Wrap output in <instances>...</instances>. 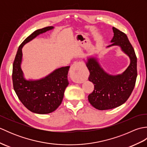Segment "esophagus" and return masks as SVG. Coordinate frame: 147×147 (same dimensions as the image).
Returning <instances> with one entry per match:
<instances>
[{"label": "esophagus", "mask_w": 147, "mask_h": 147, "mask_svg": "<svg viewBox=\"0 0 147 147\" xmlns=\"http://www.w3.org/2000/svg\"><path fill=\"white\" fill-rule=\"evenodd\" d=\"M82 62H75L70 68V74L73 76L74 80L78 83L82 81L80 74L82 71Z\"/></svg>", "instance_id": "obj_1"}]
</instances>
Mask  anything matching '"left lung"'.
I'll list each match as a JSON object with an SVG mask.
<instances>
[{
	"label": "left lung",
	"instance_id": "8db88e82",
	"mask_svg": "<svg viewBox=\"0 0 147 147\" xmlns=\"http://www.w3.org/2000/svg\"><path fill=\"white\" fill-rule=\"evenodd\" d=\"M114 36L112 44L120 47L128 55L130 64L123 73L111 75L106 73L96 57H88L86 65L90 71L88 80L94 84V90L88 95V101L98 110H108L121 105L131 94L137 77V58L135 51L125 33L112 28Z\"/></svg>",
	"mask_w": 147,
	"mask_h": 147
}]
</instances>
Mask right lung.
<instances>
[{
    "mask_svg": "<svg viewBox=\"0 0 147 147\" xmlns=\"http://www.w3.org/2000/svg\"><path fill=\"white\" fill-rule=\"evenodd\" d=\"M54 29L47 26L35 31L20 45L12 67L14 90L19 99L31 112L45 114L54 112L61 104L65 89L69 85L67 74L70 66L62 67L40 80H27L21 69L22 48L40 34Z\"/></svg>",
    "mask_w": 147,
    "mask_h": 147,
    "instance_id": "right-lung-1",
    "label": "right lung"
}]
</instances>
